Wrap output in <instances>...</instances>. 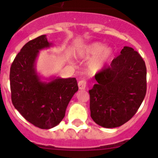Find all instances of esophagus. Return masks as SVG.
Returning <instances> with one entry per match:
<instances>
[{"instance_id": "esophagus-1", "label": "esophagus", "mask_w": 158, "mask_h": 158, "mask_svg": "<svg viewBox=\"0 0 158 158\" xmlns=\"http://www.w3.org/2000/svg\"><path fill=\"white\" fill-rule=\"evenodd\" d=\"M86 85H87V81H86V80H85V79L79 81V83H78L79 88L80 90H85V88H86Z\"/></svg>"}]
</instances>
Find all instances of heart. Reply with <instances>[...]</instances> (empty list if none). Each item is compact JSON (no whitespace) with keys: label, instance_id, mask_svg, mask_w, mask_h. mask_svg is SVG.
Wrapping results in <instances>:
<instances>
[{"label":"heart","instance_id":"heart-1","mask_svg":"<svg viewBox=\"0 0 158 158\" xmlns=\"http://www.w3.org/2000/svg\"><path fill=\"white\" fill-rule=\"evenodd\" d=\"M112 49L109 47L104 48L100 42H94L88 45L85 49L86 56H94L89 61L88 68L90 71L97 73L102 69L112 55Z\"/></svg>","mask_w":158,"mask_h":158}]
</instances>
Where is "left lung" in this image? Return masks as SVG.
<instances>
[{
  "label": "left lung",
  "instance_id": "1",
  "mask_svg": "<svg viewBox=\"0 0 158 158\" xmlns=\"http://www.w3.org/2000/svg\"><path fill=\"white\" fill-rule=\"evenodd\" d=\"M95 79L97 83L89 90L90 117L94 122L110 128L131 119L146 93V67L141 56L124 47Z\"/></svg>",
  "mask_w": 158,
  "mask_h": 158
}]
</instances>
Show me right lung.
I'll use <instances>...</instances> for the list:
<instances>
[{"label":"right lung","mask_w":158,"mask_h":158,"mask_svg":"<svg viewBox=\"0 0 158 158\" xmlns=\"http://www.w3.org/2000/svg\"><path fill=\"white\" fill-rule=\"evenodd\" d=\"M51 45L45 35L28 41L10 68L12 104L26 120L42 129L59 124L69 102L79 89L76 78L57 77L50 82L41 81L35 70V59L40 50Z\"/></svg>","instance_id":"1"}]
</instances>
